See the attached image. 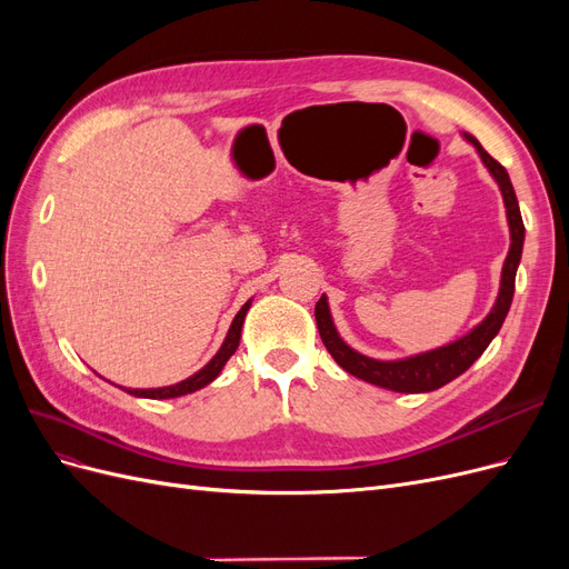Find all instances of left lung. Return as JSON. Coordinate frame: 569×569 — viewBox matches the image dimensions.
Returning a JSON list of instances; mask_svg holds the SVG:
<instances>
[{"label": "left lung", "instance_id": "left-lung-1", "mask_svg": "<svg viewBox=\"0 0 569 569\" xmlns=\"http://www.w3.org/2000/svg\"><path fill=\"white\" fill-rule=\"evenodd\" d=\"M462 134L465 140L472 142L481 163L487 166L491 178L498 182V187H501L503 203H506V216H508V228H510V251L503 263L501 289H498L496 303L489 311V316L481 320L475 330H470L468 335L451 343H446V347L410 356V358H399V360H377L353 351L349 343L339 337L330 316V306H327V297L322 295L320 301L316 303V322H318L320 339L337 363L349 375L358 377V380L377 385L382 389L399 391V393L435 391L456 380L458 375L468 370L475 360L487 351L491 339L498 335V330H501V325L510 311L512 295H515V272H518L520 258H522V244H525V222L520 216L518 197H515L508 170L496 159H491L485 151V147H481L472 134L468 132Z\"/></svg>", "mask_w": 569, "mask_h": 569}]
</instances>
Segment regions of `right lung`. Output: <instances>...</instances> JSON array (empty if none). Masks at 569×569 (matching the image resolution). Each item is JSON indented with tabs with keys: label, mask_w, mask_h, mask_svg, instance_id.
<instances>
[{
	"label": "right lung",
	"mask_w": 569,
	"mask_h": 569,
	"mask_svg": "<svg viewBox=\"0 0 569 569\" xmlns=\"http://www.w3.org/2000/svg\"><path fill=\"white\" fill-rule=\"evenodd\" d=\"M251 306V299L239 308V313L234 316L230 330H228V337L226 341H222V347L218 349V353L206 363L199 372H194L192 377H187V380L178 382V385H170V387H159V389H126L128 393L132 396H140V399H176V396H184V393H192L206 385H211L216 377L220 375V370L226 368V363L230 360V356L237 351L239 347V339H242V325H244V318H247V311ZM123 389V387H120Z\"/></svg>",
	"instance_id": "right-lung-1"
}]
</instances>
